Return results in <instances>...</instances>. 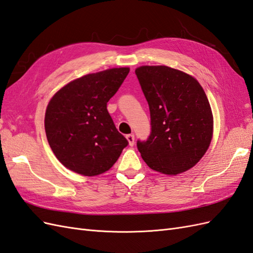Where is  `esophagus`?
<instances>
[{"label":"esophagus","instance_id":"esophagus-1","mask_svg":"<svg viewBox=\"0 0 253 253\" xmlns=\"http://www.w3.org/2000/svg\"><path fill=\"white\" fill-rule=\"evenodd\" d=\"M126 140H127V142H128V145H129V146H133V145H134L135 137H134V135H133V134H128V135H126Z\"/></svg>","mask_w":253,"mask_h":253}]
</instances>
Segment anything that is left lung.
<instances>
[{"label": "left lung", "mask_w": 253, "mask_h": 253, "mask_svg": "<svg viewBox=\"0 0 253 253\" xmlns=\"http://www.w3.org/2000/svg\"><path fill=\"white\" fill-rule=\"evenodd\" d=\"M151 116V134L137 148L147 165L167 175L193 168L213 138L209 99L194 77L167 66L135 69Z\"/></svg>", "instance_id": "left-lung-1"}]
</instances>
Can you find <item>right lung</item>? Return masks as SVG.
<instances>
[{"instance_id":"add662e5","label":"right lung","mask_w":253,"mask_h":253,"mask_svg":"<svg viewBox=\"0 0 253 253\" xmlns=\"http://www.w3.org/2000/svg\"><path fill=\"white\" fill-rule=\"evenodd\" d=\"M129 68H112L73 80L46 106L44 128L53 153L71 171L94 176L110 170L127 140L116 128L106 104Z\"/></svg>"}]
</instances>
